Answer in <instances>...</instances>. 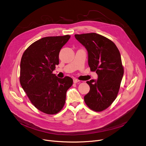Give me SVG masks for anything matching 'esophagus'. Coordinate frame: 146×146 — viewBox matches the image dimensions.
Wrapping results in <instances>:
<instances>
[{
	"label": "esophagus",
	"mask_w": 146,
	"mask_h": 146,
	"mask_svg": "<svg viewBox=\"0 0 146 146\" xmlns=\"http://www.w3.org/2000/svg\"><path fill=\"white\" fill-rule=\"evenodd\" d=\"M79 82H80V80H78V79H77V78H74V79H73V83H75V84L78 83Z\"/></svg>",
	"instance_id": "1"
}]
</instances>
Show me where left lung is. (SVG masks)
I'll return each mask as SVG.
<instances>
[{
  "mask_svg": "<svg viewBox=\"0 0 146 146\" xmlns=\"http://www.w3.org/2000/svg\"><path fill=\"white\" fill-rule=\"evenodd\" d=\"M74 36L87 49L90 70L98 76L97 81L87 82L90 90L84 96L85 103L91 110L101 112L113 103L120 88L124 73L120 52L111 40L101 35L92 33Z\"/></svg>",
  "mask_w": 146,
  "mask_h": 146,
  "instance_id": "left-lung-1",
  "label": "left lung"
}]
</instances>
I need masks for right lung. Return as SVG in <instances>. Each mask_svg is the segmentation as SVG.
Returning <instances> with one entry per match:
<instances>
[{"instance_id": "add662e5", "label": "right lung", "mask_w": 146, "mask_h": 146, "mask_svg": "<svg viewBox=\"0 0 146 146\" xmlns=\"http://www.w3.org/2000/svg\"><path fill=\"white\" fill-rule=\"evenodd\" d=\"M70 35L46 36L30 45L20 62V82L34 107L54 115L64 107L66 92L73 84L68 76L60 78L53 73L59 64V54Z\"/></svg>"}]
</instances>
